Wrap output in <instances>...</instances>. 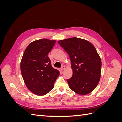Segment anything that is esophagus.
<instances>
[{
    "label": "esophagus",
    "instance_id": "esophagus-1",
    "mask_svg": "<svg viewBox=\"0 0 122 122\" xmlns=\"http://www.w3.org/2000/svg\"><path fill=\"white\" fill-rule=\"evenodd\" d=\"M65 69V67H62L61 68V71H63V70Z\"/></svg>",
    "mask_w": 122,
    "mask_h": 122
}]
</instances>
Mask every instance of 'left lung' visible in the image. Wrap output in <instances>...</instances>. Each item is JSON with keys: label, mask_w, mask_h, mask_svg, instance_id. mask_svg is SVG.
<instances>
[{"label": "left lung", "mask_w": 122, "mask_h": 122, "mask_svg": "<svg viewBox=\"0 0 122 122\" xmlns=\"http://www.w3.org/2000/svg\"><path fill=\"white\" fill-rule=\"evenodd\" d=\"M70 57L73 75L67 80L69 87L80 95L90 94L101 77V60L95 47L87 40L76 37L58 41Z\"/></svg>", "instance_id": "1"}]
</instances>
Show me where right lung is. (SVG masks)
<instances>
[{"label":"right lung","instance_id":"right-lung-1","mask_svg":"<svg viewBox=\"0 0 122 122\" xmlns=\"http://www.w3.org/2000/svg\"><path fill=\"white\" fill-rule=\"evenodd\" d=\"M56 42L47 39L33 41L25 49L22 57L20 69L24 82L36 95L48 93L60 75L58 70L52 68L48 56Z\"/></svg>","mask_w":122,"mask_h":122}]
</instances>
